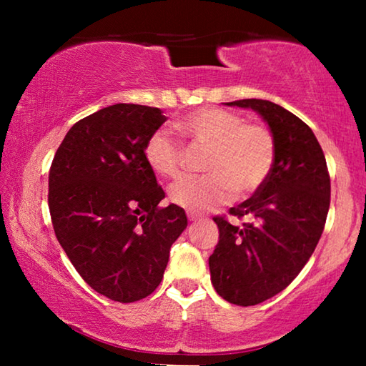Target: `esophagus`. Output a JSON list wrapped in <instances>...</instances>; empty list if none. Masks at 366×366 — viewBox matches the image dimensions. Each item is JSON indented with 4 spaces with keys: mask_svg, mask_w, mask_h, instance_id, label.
<instances>
[{
    "mask_svg": "<svg viewBox=\"0 0 366 366\" xmlns=\"http://www.w3.org/2000/svg\"><path fill=\"white\" fill-rule=\"evenodd\" d=\"M189 219H190V221H200L202 216H198V214H195V213H189Z\"/></svg>",
    "mask_w": 366,
    "mask_h": 366,
    "instance_id": "obj_1",
    "label": "esophagus"
}]
</instances>
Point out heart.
Here are the masks:
<instances>
[{"label":"heart","instance_id":"heart-1","mask_svg":"<svg viewBox=\"0 0 366 366\" xmlns=\"http://www.w3.org/2000/svg\"><path fill=\"white\" fill-rule=\"evenodd\" d=\"M176 129L198 145L208 148L205 176H187L169 189V200L192 213H203L235 194H253L269 177L276 159V142L263 124L221 108H200L184 116ZM145 161L161 177H176L182 168L184 150L169 132H153L145 145Z\"/></svg>","mask_w":366,"mask_h":366}]
</instances>
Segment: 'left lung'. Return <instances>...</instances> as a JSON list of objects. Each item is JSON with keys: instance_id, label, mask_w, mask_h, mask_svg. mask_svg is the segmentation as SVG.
Masks as SVG:
<instances>
[{"instance_id": "obj_1", "label": "left lung", "mask_w": 366, "mask_h": 366, "mask_svg": "<svg viewBox=\"0 0 366 366\" xmlns=\"http://www.w3.org/2000/svg\"><path fill=\"white\" fill-rule=\"evenodd\" d=\"M224 104L255 111L276 142L269 177L229 209L249 222L213 218L219 229L208 259L213 287L229 303L250 307L280 294L307 264L323 234L331 181L317 137L295 114L258 98Z\"/></svg>"}]
</instances>
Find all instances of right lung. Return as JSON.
<instances>
[{
    "label": "right lung",
    "mask_w": 366,
    "mask_h": 366,
    "mask_svg": "<svg viewBox=\"0 0 366 366\" xmlns=\"http://www.w3.org/2000/svg\"><path fill=\"white\" fill-rule=\"evenodd\" d=\"M164 121L158 108L111 104L74 124L49 169L58 242L84 281L114 302H137L159 286L187 227L184 208L158 207L164 192L144 154Z\"/></svg>",
    "instance_id": "add662e5"
}]
</instances>
